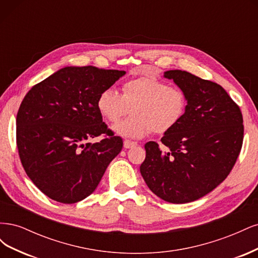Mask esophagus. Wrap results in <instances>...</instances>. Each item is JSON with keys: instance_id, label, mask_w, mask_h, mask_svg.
Returning <instances> with one entry per match:
<instances>
[{"instance_id": "esophagus-1", "label": "esophagus", "mask_w": 258, "mask_h": 258, "mask_svg": "<svg viewBox=\"0 0 258 258\" xmlns=\"http://www.w3.org/2000/svg\"><path fill=\"white\" fill-rule=\"evenodd\" d=\"M137 145H138L137 142L130 141V140H124V141H123V147L124 148H132V147H136Z\"/></svg>"}]
</instances>
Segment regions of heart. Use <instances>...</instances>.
Masks as SVG:
<instances>
[{"instance_id":"b5f03b06","label":"heart","mask_w":258,"mask_h":258,"mask_svg":"<svg viewBox=\"0 0 258 258\" xmlns=\"http://www.w3.org/2000/svg\"><path fill=\"white\" fill-rule=\"evenodd\" d=\"M97 108L110 123L118 122L131 108L132 115L115 124L113 130L123 138L141 139L152 131L163 135L175 128L186 113L187 97L176 86L142 75L124 82L120 95L113 88L101 91Z\"/></svg>"}]
</instances>
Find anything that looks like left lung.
<instances>
[{
	"label": "left lung",
	"instance_id": "left-lung-1",
	"mask_svg": "<svg viewBox=\"0 0 258 258\" xmlns=\"http://www.w3.org/2000/svg\"><path fill=\"white\" fill-rule=\"evenodd\" d=\"M165 77L186 93V113L161 138L168 152L156 142L145 144L140 171L156 196L187 204L212 191L230 173L243 143V117L221 85L181 70L167 71Z\"/></svg>",
	"mask_w": 258,
	"mask_h": 258
}]
</instances>
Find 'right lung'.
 Wrapping results in <instances>:
<instances>
[{"label": "right lung", "mask_w": 258, "mask_h": 258, "mask_svg": "<svg viewBox=\"0 0 258 258\" xmlns=\"http://www.w3.org/2000/svg\"><path fill=\"white\" fill-rule=\"evenodd\" d=\"M124 71L67 67L34 85L17 113L20 161L46 196L75 204L95 191L107 166L122 148L97 108L99 93ZM103 136L97 144L87 141Z\"/></svg>", "instance_id": "right-lung-1"}]
</instances>
